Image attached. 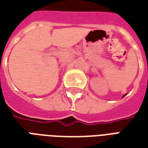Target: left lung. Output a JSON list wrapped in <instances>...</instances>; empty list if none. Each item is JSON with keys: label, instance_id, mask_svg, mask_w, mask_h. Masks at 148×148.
Masks as SVG:
<instances>
[{"label": "left lung", "instance_id": "8db88e82", "mask_svg": "<svg viewBox=\"0 0 148 148\" xmlns=\"http://www.w3.org/2000/svg\"><path fill=\"white\" fill-rule=\"evenodd\" d=\"M125 95H126V94H124V95H123V97H125Z\"/></svg>", "mask_w": 148, "mask_h": 148}]
</instances>
